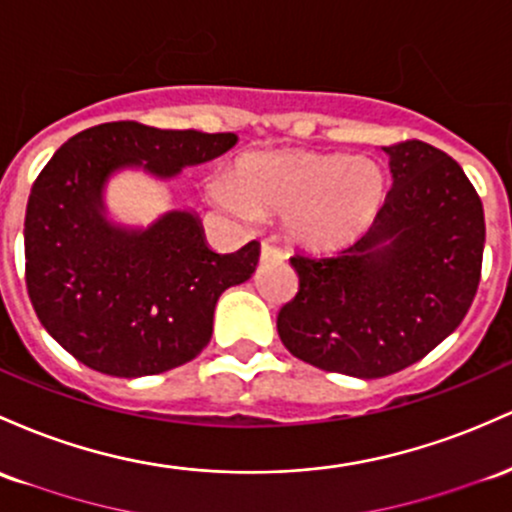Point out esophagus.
I'll use <instances>...</instances> for the list:
<instances>
[{
	"mask_svg": "<svg viewBox=\"0 0 512 512\" xmlns=\"http://www.w3.org/2000/svg\"><path fill=\"white\" fill-rule=\"evenodd\" d=\"M260 257L262 260H284V252L279 250V247L269 245V243H262V250H260Z\"/></svg>",
	"mask_w": 512,
	"mask_h": 512,
	"instance_id": "obj_1",
	"label": "esophagus"
}]
</instances>
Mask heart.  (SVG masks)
I'll return each instance as SVG.
<instances>
[{"mask_svg": "<svg viewBox=\"0 0 512 512\" xmlns=\"http://www.w3.org/2000/svg\"><path fill=\"white\" fill-rule=\"evenodd\" d=\"M211 196L240 221L279 216L299 245L333 250L372 228L386 199V174L369 157L265 153L247 157L238 182L213 179Z\"/></svg>", "mask_w": 512, "mask_h": 512, "instance_id": "heart-1", "label": "heart"}]
</instances>
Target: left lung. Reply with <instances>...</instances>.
Returning a JSON list of instances; mask_svg holds the SVG:
<instances>
[{
    "instance_id": "left-lung-1",
    "label": "left lung",
    "mask_w": 512,
    "mask_h": 512,
    "mask_svg": "<svg viewBox=\"0 0 512 512\" xmlns=\"http://www.w3.org/2000/svg\"><path fill=\"white\" fill-rule=\"evenodd\" d=\"M393 187L372 228L335 255H294L299 291L277 316L284 347L325 372L379 379L435 350L481 279L486 223L474 184L423 140L384 148Z\"/></svg>"
}]
</instances>
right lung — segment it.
<instances>
[{"label": "right lung", "instance_id": "obj_1", "mask_svg": "<svg viewBox=\"0 0 512 512\" xmlns=\"http://www.w3.org/2000/svg\"><path fill=\"white\" fill-rule=\"evenodd\" d=\"M235 143V133L101 123L38 174L24 223L26 289L43 328L89 369L136 379L192 362L211 340L218 296L260 260L257 240L213 252L189 211H167L148 228L111 223L104 184L123 167L170 179Z\"/></svg>", "mask_w": 512, "mask_h": 512}]
</instances>
